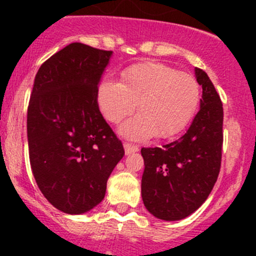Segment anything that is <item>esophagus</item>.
<instances>
[{
	"mask_svg": "<svg viewBox=\"0 0 256 256\" xmlns=\"http://www.w3.org/2000/svg\"><path fill=\"white\" fill-rule=\"evenodd\" d=\"M124 148H125V154H134V152L138 151V144H128V142L124 144Z\"/></svg>",
	"mask_w": 256,
	"mask_h": 256,
	"instance_id": "obj_1",
	"label": "esophagus"
}]
</instances>
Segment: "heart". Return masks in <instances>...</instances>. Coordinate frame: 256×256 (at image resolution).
<instances>
[{"label":"heart","instance_id":"obj_1","mask_svg":"<svg viewBox=\"0 0 256 256\" xmlns=\"http://www.w3.org/2000/svg\"><path fill=\"white\" fill-rule=\"evenodd\" d=\"M200 100L197 79L161 63L136 64L126 69L121 82L106 79L100 84L98 102L108 121L118 124L132 114L120 131L141 140L154 135L167 138L177 135L194 115Z\"/></svg>","mask_w":256,"mask_h":256}]
</instances>
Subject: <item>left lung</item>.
Here are the masks:
<instances>
[{
    "mask_svg": "<svg viewBox=\"0 0 256 256\" xmlns=\"http://www.w3.org/2000/svg\"><path fill=\"white\" fill-rule=\"evenodd\" d=\"M196 78L203 89L200 109L187 132L164 147L141 148L144 204L164 220H180L197 210L220 171L223 104L204 70L196 68Z\"/></svg>",
    "mask_w": 256,
    "mask_h": 256,
    "instance_id": "obj_1",
    "label": "left lung"
}]
</instances>
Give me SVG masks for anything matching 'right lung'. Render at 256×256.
Returning a JSON list of instances; mask_svg holds the SVG:
<instances>
[{
	"mask_svg": "<svg viewBox=\"0 0 256 256\" xmlns=\"http://www.w3.org/2000/svg\"><path fill=\"white\" fill-rule=\"evenodd\" d=\"M112 54L70 43L36 76L27 112L30 167L43 196L64 213L82 214L99 204L125 154L98 104V85Z\"/></svg>",
	"mask_w": 256,
	"mask_h": 256,
	"instance_id": "right-lung-1",
	"label": "right lung"
}]
</instances>
